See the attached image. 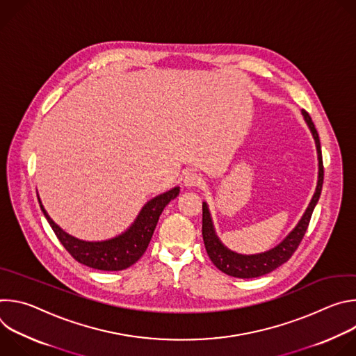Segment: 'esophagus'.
Masks as SVG:
<instances>
[{
  "instance_id": "34e87169",
  "label": "esophagus",
  "mask_w": 356,
  "mask_h": 356,
  "mask_svg": "<svg viewBox=\"0 0 356 356\" xmlns=\"http://www.w3.org/2000/svg\"><path fill=\"white\" fill-rule=\"evenodd\" d=\"M183 181H184V184L188 186V187H197V186H200L204 180H202V176H201L198 172L190 170V172H187V173L183 176Z\"/></svg>"
}]
</instances>
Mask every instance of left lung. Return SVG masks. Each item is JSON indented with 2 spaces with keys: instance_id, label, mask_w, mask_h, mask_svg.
<instances>
[{
  "instance_id": "1",
  "label": "left lung",
  "mask_w": 356,
  "mask_h": 356,
  "mask_svg": "<svg viewBox=\"0 0 356 356\" xmlns=\"http://www.w3.org/2000/svg\"><path fill=\"white\" fill-rule=\"evenodd\" d=\"M302 115H304V118H306V121L313 132V136L316 139V145H317L318 162H320L318 163V166H320L318 183H317V188H316V193L313 195V200L310 202L309 209L306 210V213H304V216L300 220V222L297 224V227L290 232V235L282 243H279L272 250L259 253V255H250V257L238 255V253L228 250L216 236L207 204L206 202H202V239H204L206 250L209 253L211 262L221 272H224L228 276L239 277V279H252V277H259V276L273 272L276 268L282 266L284 262H287L291 258L293 253L297 250L300 242L302 241L304 234H306V231L309 228L314 207L317 204V201L321 194V188H323L324 166H323V155H321V145H320L318 132L314 127V122H313L310 114L302 110Z\"/></svg>"
}]
</instances>
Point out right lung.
<instances>
[{
	"instance_id": "add662e5",
	"label": "right lung",
	"mask_w": 356,
	"mask_h": 356,
	"mask_svg": "<svg viewBox=\"0 0 356 356\" xmlns=\"http://www.w3.org/2000/svg\"><path fill=\"white\" fill-rule=\"evenodd\" d=\"M180 188L175 187L155 198H152L139 213L132 227L117 238L103 242H86L66 234L58 227L40 204L47 222L52 227L60 243L80 264L98 270H122L134 265L145 253L152 235L156 228L159 216L169 201L177 197Z\"/></svg>"
}]
</instances>
